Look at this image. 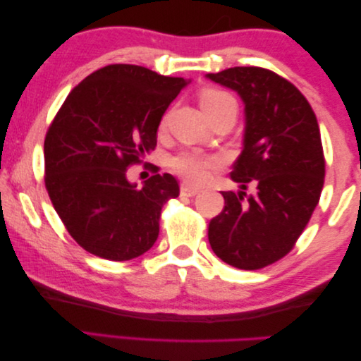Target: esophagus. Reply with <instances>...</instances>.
<instances>
[{
	"mask_svg": "<svg viewBox=\"0 0 361 361\" xmlns=\"http://www.w3.org/2000/svg\"><path fill=\"white\" fill-rule=\"evenodd\" d=\"M180 193L184 195V197H195V195L200 193V190H197V188H193V187L187 185V184H182L180 185Z\"/></svg>",
	"mask_w": 361,
	"mask_h": 361,
	"instance_id": "esophagus-1",
	"label": "esophagus"
}]
</instances>
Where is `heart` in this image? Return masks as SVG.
<instances>
[{
  "label": "heart",
  "instance_id": "obj_1",
  "mask_svg": "<svg viewBox=\"0 0 361 361\" xmlns=\"http://www.w3.org/2000/svg\"><path fill=\"white\" fill-rule=\"evenodd\" d=\"M228 102H235L232 96L219 90H212V87L200 94V105H202L203 111L217 109ZM164 123H166V120H163V126ZM217 163H219V159L214 157H200L195 155V153H184V155L174 158L173 168L188 184L202 185L203 182L208 180L209 169L217 166Z\"/></svg>",
  "mask_w": 361,
  "mask_h": 361
}]
</instances>
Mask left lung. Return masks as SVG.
<instances>
[{"label": "left lung", "instance_id": "obj_1", "mask_svg": "<svg viewBox=\"0 0 361 361\" xmlns=\"http://www.w3.org/2000/svg\"><path fill=\"white\" fill-rule=\"evenodd\" d=\"M206 78L235 91L245 105L243 150L222 192L226 206L209 222L212 251L236 269L257 270L293 250L317 208L324 158L310 104L296 86L261 67H233ZM250 183L252 194L244 190Z\"/></svg>", "mask_w": 361, "mask_h": 361}]
</instances>
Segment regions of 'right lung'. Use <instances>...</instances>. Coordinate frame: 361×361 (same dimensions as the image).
I'll return each mask as SVG.
<instances>
[{"mask_svg":"<svg viewBox=\"0 0 361 361\" xmlns=\"http://www.w3.org/2000/svg\"><path fill=\"white\" fill-rule=\"evenodd\" d=\"M188 82L115 63L65 99L46 134L44 182L63 226L87 252L120 262L155 245L159 212L179 197V184L155 174L137 187L128 168L155 149L164 111Z\"/></svg>","mask_w":361,"mask_h":361,"instance_id":"1","label":"right lung"}]
</instances>
